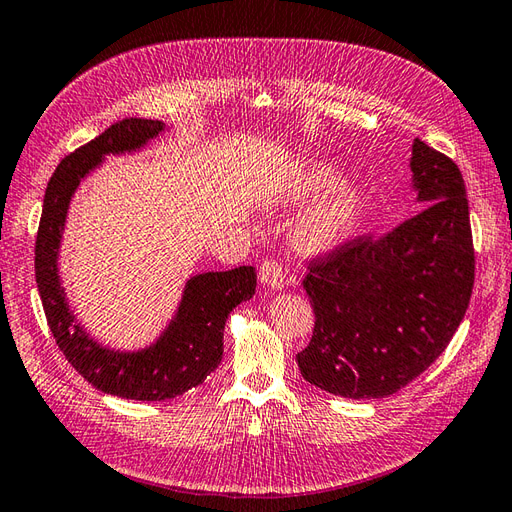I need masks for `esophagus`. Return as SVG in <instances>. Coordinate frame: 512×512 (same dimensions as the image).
Listing matches in <instances>:
<instances>
[{"label": "esophagus", "mask_w": 512, "mask_h": 512, "mask_svg": "<svg viewBox=\"0 0 512 512\" xmlns=\"http://www.w3.org/2000/svg\"><path fill=\"white\" fill-rule=\"evenodd\" d=\"M259 279H261V283L268 285L270 290H281L285 283V270L281 266V261H277V259L261 261Z\"/></svg>", "instance_id": "obj_1"}]
</instances>
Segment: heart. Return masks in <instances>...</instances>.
Returning a JSON list of instances; mask_svg holds the SVG:
<instances>
[{"mask_svg": "<svg viewBox=\"0 0 512 512\" xmlns=\"http://www.w3.org/2000/svg\"><path fill=\"white\" fill-rule=\"evenodd\" d=\"M340 185V176L327 165H318L305 176V189L312 194H327ZM362 211V196L353 189L342 192L334 202H329L325 209H320L314 218L305 220L296 231V244L307 251L329 248L340 242L347 235Z\"/></svg>", "mask_w": 512, "mask_h": 512, "instance_id": "obj_1", "label": "heart"}]
</instances>
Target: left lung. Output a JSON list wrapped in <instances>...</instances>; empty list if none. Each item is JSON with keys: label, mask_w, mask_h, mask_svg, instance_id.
Wrapping results in <instances>:
<instances>
[{"label": "left lung", "mask_w": 512, "mask_h": 512, "mask_svg": "<svg viewBox=\"0 0 512 512\" xmlns=\"http://www.w3.org/2000/svg\"><path fill=\"white\" fill-rule=\"evenodd\" d=\"M410 168L430 205L382 237L358 235L307 261L316 323L296 362L320 390L388 397L445 351L465 318L475 277L465 181L421 139Z\"/></svg>", "instance_id": "left-lung-1"}]
</instances>
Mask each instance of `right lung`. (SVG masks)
Listing matches in <instances>:
<instances>
[{
    "label": "right lung",
    "instance_id": "right-lung-1",
    "mask_svg": "<svg viewBox=\"0 0 512 512\" xmlns=\"http://www.w3.org/2000/svg\"><path fill=\"white\" fill-rule=\"evenodd\" d=\"M163 128L157 120L126 117L67 154L47 183L34 244V277L58 349L93 388L135 401L174 399L205 382L222 360L224 323L235 305L251 299L257 285L253 266L192 277L170 327L152 347L133 353L100 347L69 312L56 259L71 196L104 154L137 150Z\"/></svg>",
    "mask_w": 512,
    "mask_h": 512
}]
</instances>
